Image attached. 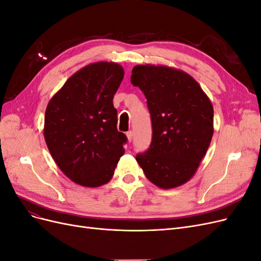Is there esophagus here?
I'll use <instances>...</instances> for the list:
<instances>
[{"label":"esophagus","mask_w":261,"mask_h":261,"mask_svg":"<svg viewBox=\"0 0 261 261\" xmlns=\"http://www.w3.org/2000/svg\"><path fill=\"white\" fill-rule=\"evenodd\" d=\"M126 136H127V139H128V141L130 143V141L133 140V132L128 130L127 133H126Z\"/></svg>","instance_id":"obj_1"}]
</instances>
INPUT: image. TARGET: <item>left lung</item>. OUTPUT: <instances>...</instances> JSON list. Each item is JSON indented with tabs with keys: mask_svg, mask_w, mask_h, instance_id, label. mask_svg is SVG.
<instances>
[{
	"mask_svg": "<svg viewBox=\"0 0 261 261\" xmlns=\"http://www.w3.org/2000/svg\"><path fill=\"white\" fill-rule=\"evenodd\" d=\"M130 82L147 99L152 140L136 160L146 177L163 189L193 177L213 135L211 101L194 78L168 66L136 65Z\"/></svg>",
	"mask_w": 261,
	"mask_h": 261,
	"instance_id": "1",
	"label": "left lung"
}]
</instances>
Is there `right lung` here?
<instances>
[{
	"label": "right lung",
	"mask_w": 261,
	"mask_h": 261,
	"mask_svg": "<svg viewBox=\"0 0 261 261\" xmlns=\"http://www.w3.org/2000/svg\"><path fill=\"white\" fill-rule=\"evenodd\" d=\"M123 78L117 63H92L70 76L46 107V146L61 171L76 184H107L124 154L127 138L116 128L113 106Z\"/></svg>",
	"instance_id": "right-lung-1"
}]
</instances>
